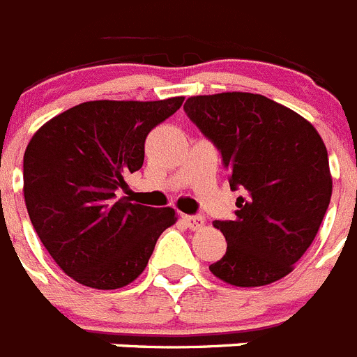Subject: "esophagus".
Returning <instances> with one entry per match:
<instances>
[{
  "label": "esophagus",
  "instance_id": "1",
  "mask_svg": "<svg viewBox=\"0 0 357 357\" xmlns=\"http://www.w3.org/2000/svg\"><path fill=\"white\" fill-rule=\"evenodd\" d=\"M182 223H184L185 227H189L191 230H198L204 227V223H206V220L202 216H191V214H182Z\"/></svg>",
  "mask_w": 357,
  "mask_h": 357
}]
</instances>
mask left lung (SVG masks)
<instances>
[{
  "mask_svg": "<svg viewBox=\"0 0 357 357\" xmlns=\"http://www.w3.org/2000/svg\"><path fill=\"white\" fill-rule=\"evenodd\" d=\"M184 110L222 153L230 189L245 191L234 220L214 222L227 252L209 270L241 288L282 279L313 243L333 195L320 134L261 94L191 96Z\"/></svg>",
  "mask_w": 357,
  "mask_h": 357,
  "instance_id": "1",
  "label": "left lung"
}]
</instances>
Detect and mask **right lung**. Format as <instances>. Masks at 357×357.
<instances>
[{
	"instance_id": "add662e5",
	"label": "right lung",
	"mask_w": 357,
	"mask_h": 357,
	"mask_svg": "<svg viewBox=\"0 0 357 357\" xmlns=\"http://www.w3.org/2000/svg\"><path fill=\"white\" fill-rule=\"evenodd\" d=\"M184 96L159 102H85L33 134L23 159L28 216L46 250L71 279L118 289L146 268L155 243L176 222L172 207L118 198L125 176L141 169L153 127Z\"/></svg>"
}]
</instances>
